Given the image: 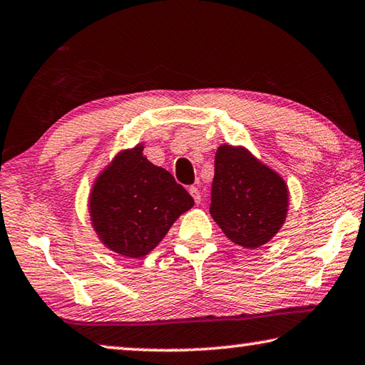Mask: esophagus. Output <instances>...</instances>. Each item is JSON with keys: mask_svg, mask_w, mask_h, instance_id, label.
I'll use <instances>...</instances> for the list:
<instances>
[{"mask_svg": "<svg viewBox=\"0 0 365 365\" xmlns=\"http://www.w3.org/2000/svg\"><path fill=\"white\" fill-rule=\"evenodd\" d=\"M188 191H190V195L193 196L195 202H200V201H201V193H200V190H197L196 187H190Z\"/></svg>", "mask_w": 365, "mask_h": 365, "instance_id": "obj_1", "label": "esophagus"}]
</instances>
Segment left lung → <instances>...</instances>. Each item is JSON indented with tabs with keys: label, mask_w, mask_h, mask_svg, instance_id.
Masks as SVG:
<instances>
[{
	"label": "left lung",
	"mask_w": 365,
	"mask_h": 365,
	"mask_svg": "<svg viewBox=\"0 0 365 365\" xmlns=\"http://www.w3.org/2000/svg\"><path fill=\"white\" fill-rule=\"evenodd\" d=\"M288 211L283 178L245 148L222 145L215 153L211 212L228 238L259 248L280 230Z\"/></svg>",
	"instance_id": "left-lung-1"
}]
</instances>
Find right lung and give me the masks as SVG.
I'll return each instance as SVG.
<instances>
[{
	"instance_id": "right-lung-1",
	"label": "right lung",
	"mask_w": 365,
	"mask_h": 365,
	"mask_svg": "<svg viewBox=\"0 0 365 365\" xmlns=\"http://www.w3.org/2000/svg\"><path fill=\"white\" fill-rule=\"evenodd\" d=\"M141 151L143 146L120 153L98 177L90 196L98 237L127 257L146 256L195 205L170 172L151 164Z\"/></svg>"
}]
</instances>
